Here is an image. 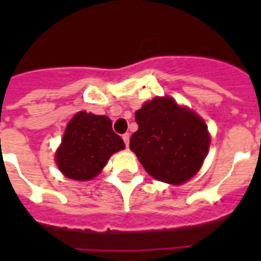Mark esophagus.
I'll use <instances>...</instances> for the list:
<instances>
[{
	"label": "esophagus",
	"instance_id": "1",
	"mask_svg": "<svg viewBox=\"0 0 261 261\" xmlns=\"http://www.w3.org/2000/svg\"><path fill=\"white\" fill-rule=\"evenodd\" d=\"M123 141L126 143V146H128V143H130V134H128V133H126V134L123 135Z\"/></svg>",
	"mask_w": 261,
	"mask_h": 261
}]
</instances>
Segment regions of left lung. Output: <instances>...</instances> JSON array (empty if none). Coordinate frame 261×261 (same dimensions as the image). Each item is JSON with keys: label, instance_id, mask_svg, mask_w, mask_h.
<instances>
[{"label": "left lung", "instance_id": "left-lung-1", "mask_svg": "<svg viewBox=\"0 0 261 261\" xmlns=\"http://www.w3.org/2000/svg\"><path fill=\"white\" fill-rule=\"evenodd\" d=\"M135 122L130 149L150 176L178 186L198 173L210 147V134L198 114L172 97H154L135 112Z\"/></svg>", "mask_w": 261, "mask_h": 261}]
</instances>
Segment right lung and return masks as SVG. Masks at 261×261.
Here are the masks:
<instances>
[{
  "label": "right lung",
  "mask_w": 261,
  "mask_h": 261,
  "mask_svg": "<svg viewBox=\"0 0 261 261\" xmlns=\"http://www.w3.org/2000/svg\"><path fill=\"white\" fill-rule=\"evenodd\" d=\"M122 149L124 142L112 130L110 118L81 111L67 123L55 161L66 177L85 181L96 177L111 155Z\"/></svg>",
  "instance_id": "add662e5"
}]
</instances>
